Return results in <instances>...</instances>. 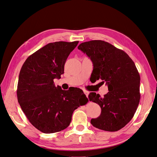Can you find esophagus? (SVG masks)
Returning <instances> with one entry per match:
<instances>
[{"label":"esophagus","instance_id":"34e87169","mask_svg":"<svg viewBox=\"0 0 157 157\" xmlns=\"http://www.w3.org/2000/svg\"><path fill=\"white\" fill-rule=\"evenodd\" d=\"M84 93H85V94L86 96V97H88V96H89V92L88 91H85Z\"/></svg>","mask_w":157,"mask_h":157}]
</instances>
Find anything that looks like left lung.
I'll return each mask as SVG.
<instances>
[{
	"label": "left lung",
	"mask_w": 157,
	"mask_h": 157,
	"mask_svg": "<svg viewBox=\"0 0 157 157\" xmlns=\"http://www.w3.org/2000/svg\"><path fill=\"white\" fill-rule=\"evenodd\" d=\"M78 48L93 63L95 82L101 79L108 86V93L103 97L96 92L89 95V100L101 109L100 116L92 118L91 124L106 131L121 129L134 117L140 102V77L135 63L124 51L104 40L82 43Z\"/></svg>",
	"instance_id": "8db88e82"
}]
</instances>
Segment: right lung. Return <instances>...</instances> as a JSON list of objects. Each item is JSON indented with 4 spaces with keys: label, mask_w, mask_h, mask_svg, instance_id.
I'll list each match as a JSON object with an SVG mask.
<instances>
[{
    "label": "right lung",
    "mask_w": 157,
    "mask_h": 157,
    "mask_svg": "<svg viewBox=\"0 0 157 157\" xmlns=\"http://www.w3.org/2000/svg\"><path fill=\"white\" fill-rule=\"evenodd\" d=\"M79 41L50 43L29 56L21 69L17 100L29 121L44 133L66 129L75 109L87 103L80 89L63 90L56 86L71 52Z\"/></svg>",
    "instance_id": "right-lung-1"
}]
</instances>
